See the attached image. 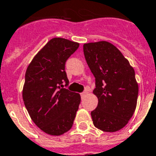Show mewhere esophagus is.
Wrapping results in <instances>:
<instances>
[{"instance_id":"34e87169","label":"esophagus","mask_w":156,"mask_h":156,"mask_svg":"<svg viewBox=\"0 0 156 156\" xmlns=\"http://www.w3.org/2000/svg\"><path fill=\"white\" fill-rule=\"evenodd\" d=\"M87 94V91H85V92H81V93H80V97H81V98H84V97L86 96Z\"/></svg>"}]
</instances>
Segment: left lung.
I'll list each match as a JSON object with an SVG mask.
<instances>
[{
	"label": "left lung",
	"mask_w": 156,
	"mask_h": 156,
	"mask_svg": "<svg viewBox=\"0 0 156 156\" xmlns=\"http://www.w3.org/2000/svg\"><path fill=\"white\" fill-rule=\"evenodd\" d=\"M85 58L95 77L98 99L91 112L93 125L104 132L123 128L137 106L138 85L135 71L120 50L108 41L83 45Z\"/></svg>",
	"instance_id": "1"
}]
</instances>
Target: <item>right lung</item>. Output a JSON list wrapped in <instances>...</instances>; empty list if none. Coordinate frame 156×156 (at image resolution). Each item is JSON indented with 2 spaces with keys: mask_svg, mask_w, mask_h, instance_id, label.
<instances>
[{
  "mask_svg": "<svg viewBox=\"0 0 156 156\" xmlns=\"http://www.w3.org/2000/svg\"><path fill=\"white\" fill-rule=\"evenodd\" d=\"M79 43L52 38L27 68L23 99L30 116L44 133L59 136L73 126L80 103L79 93L64 88L69 85L65 63Z\"/></svg>",
  "mask_w": 156,
  "mask_h": 156,
  "instance_id": "add662e5",
  "label": "right lung"
}]
</instances>
